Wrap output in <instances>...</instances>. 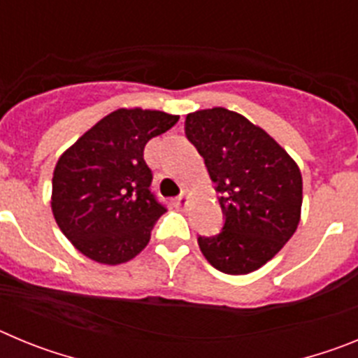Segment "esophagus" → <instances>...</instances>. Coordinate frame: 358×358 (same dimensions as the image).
<instances>
[{
    "mask_svg": "<svg viewBox=\"0 0 358 358\" xmlns=\"http://www.w3.org/2000/svg\"><path fill=\"white\" fill-rule=\"evenodd\" d=\"M188 199L189 195L186 194V192H182V194L176 199V204L177 206H186V204H188Z\"/></svg>",
    "mask_w": 358,
    "mask_h": 358,
    "instance_id": "34e87169",
    "label": "esophagus"
}]
</instances>
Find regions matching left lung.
<instances>
[{"label": "left lung", "instance_id": "8db88e82", "mask_svg": "<svg viewBox=\"0 0 358 358\" xmlns=\"http://www.w3.org/2000/svg\"><path fill=\"white\" fill-rule=\"evenodd\" d=\"M185 134L204 157L224 213L222 229L199 235V248L220 273H252L296 233L301 172L264 129L224 107L189 113Z\"/></svg>", "mask_w": 358, "mask_h": 358}]
</instances>
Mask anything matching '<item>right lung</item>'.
I'll return each instance as SVG.
<instances>
[{
  "label": "right lung",
  "mask_w": 358,
  "mask_h": 358,
  "mask_svg": "<svg viewBox=\"0 0 358 358\" xmlns=\"http://www.w3.org/2000/svg\"><path fill=\"white\" fill-rule=\"evenodd\" d=\"M179 116L118 109L78 138L57 161L52 210L66 238L91 260L118 265L145 249L166 211L150 192L145 145Z\"/></svg>",
  "instance_id": "obj_1"
}]
</instances>
